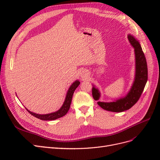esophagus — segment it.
Returning a JSON list of instances; mask_svg holds the SVG:
<instances>
[{
    "mask_svg": "<svg viewBox=\"0 0 160 160\" xmlns=\"http://www.w3.org/2000/svg\"><path fill=\"white\" fill-rule=\"evenodd\" d=\"M79 76L81 77L82 79H84L86 78L87 76H88V72H87V71H85V70H82V71L80 72Z\"/></svg>",
    "mask_w": 160,
    "mask_h": 160,
    "instance_id": "obj_1",
    "label": "esophagus"
}]
</instances>
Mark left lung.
Here are the masks:
<instances>
[{"label": "left lung", "mask_w": 160, "mask_h": 160, "mask_svg": "<svg viewBox=\"0 0 160 160\" xmlns=\"http://www.w3.org/2000/svg\"><path fill=\"white\" fill-rule=\"evenodd\" d=\"M128 41L133 48L135 56V75L132 86L123 97L115 99L109 102L100 101L101 92L97 87L93 84L92 95L98 104L101 108L112 112H122L128 110L133 106L139 100L148 81V66L146 57L142 51L139 41L133 35L128 34Z\"/></svg>", "instance_id": "left-lung-1"}]
</instances>
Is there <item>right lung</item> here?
<instances>
[{
  "mask_svg": "<svg viewBox=\"0 0 160 160\" xmlns=\"http://www.w3.org/2000/svg\"><path fill=\"white\" fill-rule=\"evenodd\" d=\"M79 84H80V81L79 80H76L71 85L69 88L68 89V91L67 92L65 99L63 103H62L61 108L59 110L55 111V112H52L47 114H38V113H33L32 111L27 109L26 108H25L32 115L35 116V118L40 119L41 120L49 121V120H55L58 118H60L62 117V116L66 115V113L68 112V111L70 108L71 103L72 95H73L75 90L77 89V87L79 85Z\"/></svg>",
  "mask_w": 160,
  "mask_h": 160,
  "instance_id": "1",
  "label": "right lung"
}]
</instances>
